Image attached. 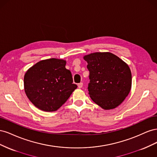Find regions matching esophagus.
I'll return each instance as SVG.
<instances>
[{"label":"esophagus","instance_id":"obj_1","mask_svg":"<svg viewBox=\"0 0 157 157\" xmlns=\"http://www.w3.org/2000/svg\"><path fill=\"white\" fill-rule=\"evenodd\" d=\"M82 86H83V83H82V82H80V83L78 84V88H81L82 87Z\"/></svg>","mask_w":157,"mask_h":157}]
</instances>
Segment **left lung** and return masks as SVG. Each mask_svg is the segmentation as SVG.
Returning a JSON list of instances; mask_svg holds the SVG:
<instances>
[{
    "mask_svg": "<svg viewBox=\"0 0 157 157\" xmlns=\"http://www.w3.org/2000/svg\"><path fill=\"white\" fill-rule=\"evenodd\" d=\"M84 59L90 71L88 89L93 101L105 110L121 105L132 87L129 66L111 52H95Z\"/></svg>",
    "mask_w": 157,
    "mask_h": 157,
    "instance_id": "obj_1",
    "label": "left lung"
}]
</instances>
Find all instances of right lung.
Instances as JSON below:
<instances>
[{
	"label": "right lung",
	"instance_id": "1",
	"mask_svg": "<svg viewBox=\"0 0 157 157\" xmlns=\"http://www.w3.org/2000/svg\"><path fill=\"white\" fill-rule=\"evenodd\" d=\"M65 65L64 59L50 58L39 61L27 71L25 92L38 109L47 112L57 111L77 88Z\"/></svg>",
	"mask_w": 157,
	"mask_h": 157
}]
</instances>
